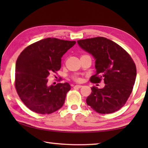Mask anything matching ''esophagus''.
I'll return each mask as SVG.
<instances>
[{
    "mask_svg": "<svg viewBox=\"0 0 148 148\" xmlns=\"http://www.w3.org/2000/svg\"><path fill=\"white\" fill-rule=\"evenodd\" d=\"M74 87H78V88H81L82 86H81V85H76V86H75Z\"/></svg>",
    "mask_w": 148,
    "mask_h": 148,
    "instance_id": "obj_1",
    "label": "esophagus"
}]
</instances>
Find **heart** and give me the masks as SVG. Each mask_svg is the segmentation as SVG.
Instances as JSON below:
<instances>
[{
  "instance_id": "1",
  "label": "heart",
  "mask_w": 148,
  "mask_h": 148,
  "mask_svg": "<svg viewBox=\"0 0 148 148\" xmlns=\"http://www.w3.org/2000/svg\"><path fill=\"white\" fill-rule=\"evenodd\" d=\"M72 79H73L74 81H76L77 82H81L82 81V77L78 76H74L73 77H72Z\"/></svg>"
}]
</instances>
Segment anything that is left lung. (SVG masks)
I'll return each instance as SVG.
<instances>
[{"mask_svg": "<svg viewBox=\"0 0 148 148\" xmlns=\"http://www.w3.org/2000/svg\"><path fill=\"white\" fill-rule=\"evenodd\" d=\"M79 46L96 59V74L92 83L104 80L102 89L92 87L87 104L99 114H111L124 106L131 95L136 76V68L130 55L116 42L104 37L77 40Z\"/></svg>", "mask_w": 148, "mask_h": 148, "instance_id": "1", "label": "left lung"}]
</instances>
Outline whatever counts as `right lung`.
Wrapping results in <instances>:
<instances>
[{
    "instance_id": "right-lung-1",
    "label": "right lung",
    "mask_w": 148,
    "mask_h": 148,
    "mask_svg": "<svg viewBox=\"0 0 148 148\" xmlns=\"http://www.w3.org/2000/svg\"><path fill=\"white\" fill-rule=\"evenodd\" d=\"M76 44L47 38L29 45L17 59L15 87L20 99L31 111L49 114L63 106L71 87L67 82L47 86V77L61 66V57Z\"/></svg>"
}]
</instances>
